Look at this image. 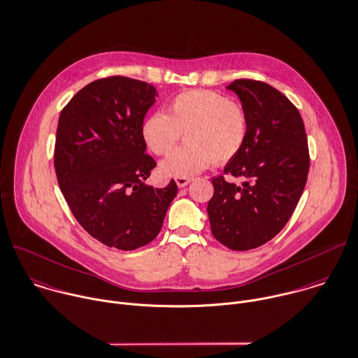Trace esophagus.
Returning <instances> with one entry per match:
<instances>
[{
  "mask_svg": "<svg viewBox=\"0 0 358 358\" xmlns=\"http://www.w3.org/2000/svg\"><path fill=\"white\" fill-rule=\"evenodd\" d=\"M191 181H192V178H189V177H177V178H176V182H177V185H178L180 188L187 187Z\"/></svg>",
  "mask_w": 358,
  "mask_h": 358,
  "instance_id": "esophagus-1",
  "label": "esophagus"
}]
</instances>
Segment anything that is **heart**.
I'll list each match as a JSON object with an SVG mask.
<instances>
[{
  "mask_svg": "<svg viewBox=\"0 0 358 358\" xmlns=\"http://www.w3.org/2000/svg\"><path fill=\"white\" fill-rule=\"evenodd\" d=\"M248 114L243 104L227 96L195 89L177 94L169 114L157 111L146 118L142 135L157 156L169 155L185 132L187 145L162 162L160 170L170 177H187L206 170L213 162L234 159L248 136Z\"/></svg>",
  "mask_w": 358,
  "mask_h": 358,
  "instance_id": "1",
  "label": "heart"
}]
</instances>
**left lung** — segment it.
<instances>
[{
    "label": "left lung",
    "instance_id": "8db88e82",
    "mask_svg": "<svg viewBox=\"0 0 358 358\" xmlns=\"http://www.w3.org/2000/svg\"><path fill=\"white\" fill-rule=\"evenodd\" d=\"M227 89L248 114V136L224 174L241 185L213 177L208 215L215 238L233 251H248L271 241L292 217L307 182L310 152L297 107L273 86L237 79Z\"/></svg>",
    "mask_w": 358,
    "mask_h": 358
}]
</instances>
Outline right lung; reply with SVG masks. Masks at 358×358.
<instances>
[{
    "label": "right lung",
    "instance_id": "obj_1",
    "mask_svg": "<svg viewBox=\"0 0 358 358\" xmlns=\"http://www.w3.org/2000/svg\"><path fill=\"white\" fill-rule=\"evenodd\" d=\"M153 85L127 76L97 79L62 108L54 167L61 192L78 223L97 241L122 251L156 238L177 195L145 184L156 162L146 153L143 118Z\"/></svg>",
    "mask_w": 358,
    "mask_h": 358
}]
</instances>
